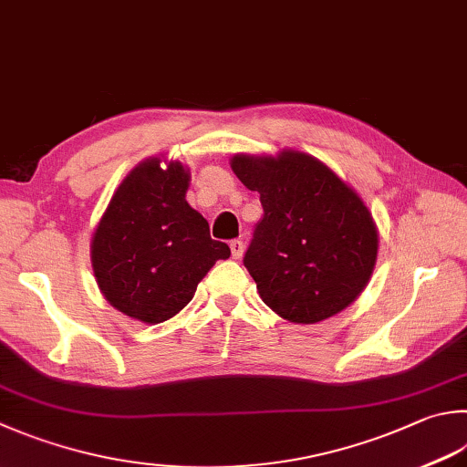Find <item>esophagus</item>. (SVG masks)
<instances>
[{
	"mask_svg": "<svg viewBox=\"0 0 467 467\" xmlns=\"http://www.w3.org/2000/svg\"><path fill=\"white\" fill-rule=\"evenodd\" d=\"M230 248H232V256L235 260H240L244 256V242L242 240H232Z\"/></svg>",
	"mask_w": 467,
	"mask_h": 467,
	"instance_id": "34e87169",
	"label": "esophagus"
}]
</instances>
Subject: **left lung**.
I'll return each mask as SVG.
<instances>
[{"mask_svg":"<svg viewBox=\"0 0 467 467\" xmlns=\"http://www.w3.org/2000/svg\"><path fill=\"white\" fill-rule=\"evenodd\" d=\"M232 169L260 192L244 266L262 301L293 323L337 315L372 276L378 234L364 201L317 158L288 150L232 158Z\"/></svg>","mask_w":467,"mask_h":467,"instance_id":"8db88e82","label":"left lung"}]
</instances>
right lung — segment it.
Wrapping results in <instances>:
<instances>
[{
    "label": "right lung",
    "mask_w": 467,
    "mask_h": 467,
    "mask_svg": "<svg viewBox=\"0 0 467 467\" xmlns=\"http://www.w3.org/2000/svg\"><path fill=\"white\" fill-rule=\"evenodd\" d=\"M189 172L181 162L136 166L93 234L91 262L103 296L128 317L162 323L187 306L209 268L230 258L211 240L207 219L187 201Z\"/></svg>",
    "instance_id": "right-lung-1"
}]
</instances>
